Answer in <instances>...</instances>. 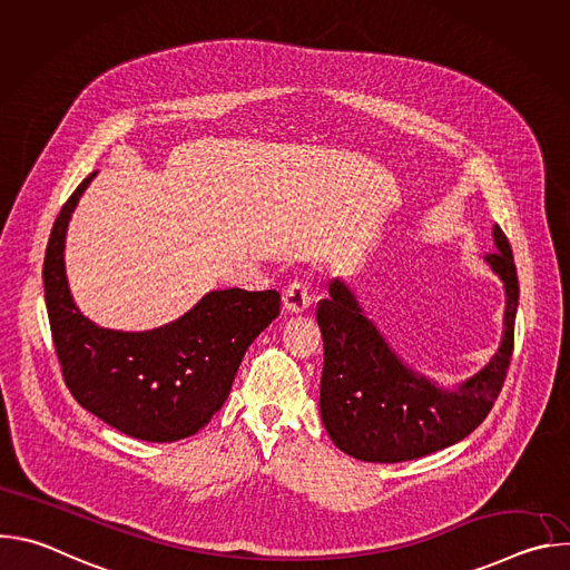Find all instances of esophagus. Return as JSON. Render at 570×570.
I'll use <instances>...</instances> for the list:
<instances>
[{"label": "esophagus", "mask_w": 570, "mask_h": 570, "mask_svg": "<svg viewBox=\"0 0 570 570\" xmlns=\"http://www.w3.org/2000/svg\"><path fill=\"white\" fill-rule=\"evenodd\" d=\"M311 304V286L304 279H293L284 291V306L291 313H302Z\"/></svg>", "instance_id": "34e87169"}]
</instances>
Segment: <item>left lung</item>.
<instances>
[{"label": "left lung", "instance_id": "8db88e82", "mask_svg": "<svg viewBox=\"0 0 570 570\" xmlns=\"http://www.w3.org/2000/svg\"><path fill=\"white\" fill-rule=\"evenodd\" d=\"M494 243L499 250L484 262L505 284L503 341L490 363L451 392L390 350L345 282L330 284L315 311L324 343L320 415L341 451L365 462L415 460L464 440L490 415L512 361L519 306L517 266L499 225Z\"/></svg>", "mask_w": 570, "mask_h": 570}]
</instances>
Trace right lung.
Returning a JSON list of instances; mask_svg holds the SVG:
<instances>
[{
  "label": "right lung",
  "instance_id": "right-lung-1",
  "mask_svg": "<svg viewBox=\"0 0 570 570\" xmlns=\"http://www.w3.org/2000/svg\"><path fill=\"white\" fill-rule=\"evenodd\" d=\"M95 176L62 205L45 253V302L62 379L108 426L144 442H176L220 411L246 350L279 315L282 297L277 291H212L153 332L97 327L76 308L65 275L67 225Z\"/></svg>",
  "mask_w": 570,
  "mask_h": 570
}]
</instances>
